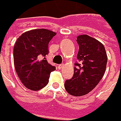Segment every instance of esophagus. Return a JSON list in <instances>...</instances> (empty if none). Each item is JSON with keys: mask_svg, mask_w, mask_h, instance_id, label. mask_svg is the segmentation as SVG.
Wrapping results in <instances>:
<instances>
[{"mask_svg": "<svg viewBox=\"0 0 121 121\" xmlns=\"http://www.w3.org/2000/svg\"><path fill=\"white\" fill-rule=\"evenodd\" d=\"M64 67H65V65H64V64H61V65H58V69H62Z\"/></svg>", "mask_w": 121, "mask_h": 121, "instance_id": "obj_1", "label": "esophagus"}]
</instances>
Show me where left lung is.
Returning a JSON list of instances; mask_svg holds the SVG:
<instances>
[{
    "label": "left lung",
    "mask_w": 121,
    "mask_h": 121,
    "mask_svg": "<svg viewBox=\"0 0 121 121\" xmlns=\"http://www.w3.org/2000/svg\"><path fill=\"white\" fill-rule=\"evenodd\" d=\"M79 52L75 63L74 74L65 83L69 94L81 96L92 90L102 79L107 64V55L104 45L87 35L77 38Z\"/></svg>",
    "instance_id": "obj_1"
}]
</instances>
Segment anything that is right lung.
Wrapping results in <instances>:
<instances>
[{"label": "right lung", "mask_w": 121, "mask_h": 121, "mask_svg": "<svg viewBox=\"0 0 121 121\" xmlns=\"http://www.w3.org/2000/svg\"><path fill=\"white\" fill-rule=\"evenodd\" d=\"M56 33L46 29L28 31L17 40L13 48L14 65L23 84L38 91L48 83L50 73L56 67L46 60L48 43Z\"/></svg>", "instance_id": "obj_1"}]
</instances>
